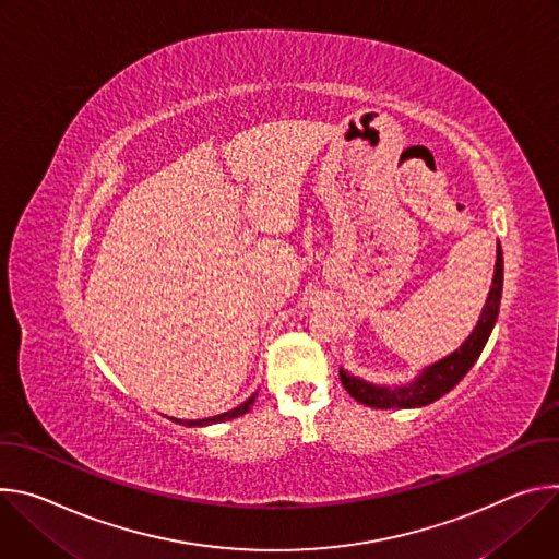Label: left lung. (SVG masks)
I'll list each match as a JSON object with an SVG mask.
<instances>
[{
	"mask_svg": "<svg viewBox=\"0 0 559 559\" xmlns=\"http://www.w3.org/2000/svg\"><path fill=\"white\" fill-rule=\"evenodd\" d=\"M502 282H504V258H502V246L498 241V262H495V275L490 284V293L486 299V306L481 311V318L471 333V337L449 357L436 361L432 366L424 368L421 376L408 384V386H376L368 384L359 378L348 376L344 368H340V380L346 389V393L357 400L359 404H366L370 408H417L426 406L430 402L440 400L447 395L466 373L471 366L477 361L479 353L484 350L488 335L495 326L500 313V299H502Z\"/></svg>",
	"mask_w": 559,
	"mask_h": 559,
	"instance_id": "obj_1",
	"label": "left lung"
}]
</instances>
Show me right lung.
Instances as JSON below:
<instances>
[{
  "instance_id": "right-lung-1",
  "label": "right lung",
  "mask_w": 559,
  "mask_h": 559,
  "mask_svg": "<svg viewBox=\"0 0 559 559\" xmlns=\"http://www.w3.org/2000/svg\"><path fill=\"white\" fill-rule=\"evenodd\" d=\"M253 402H255V395L248 397V400H246L243 404H239L237 408H233V411H228V413H222V415H215V417H206V419H181V421L175 419V421L186 424V426H206V424H215V421H226V419H235V417H239V415L251 411Z\"/></svg>"
}]
</instances>
